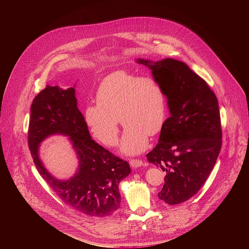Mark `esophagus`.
Listing matches in <instances>:
<instances>
[{"mask_svg":"<svg viewBox=\"0 0 249 249\" xmlns=\"http://www.w3.org/2000/svg\"><path fill=\"white\" fill-rule=\"evenodd\" d=\"M130 165L133 167V168H138V167H141L144 165V162L142 160H130Z\"/></svg>","mask_w":249,"mask_h":249,"instance_id":"esophagus-1","label":"esophagus"}]
</instances>
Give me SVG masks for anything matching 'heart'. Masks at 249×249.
<instances>
[{
	"instance_id": "b5f03b06",
	"label": "heart",
	"mask_w": 249,
	"mask_h": 249,
	"mask_svg": "<svg viewBox=\"0 0 249 249\" xmlns=\"http://www.w3.org/2000/svg\"><path fill=\"white\" fill-rule=\"evenodd\" d=\"M96 101L86 107L87 125L100 143L113 147L118 142L121 120L126 129L120 151L128 156L144 152L148 136L159 134L165 121V92L153 77L116 71L100 83Z\"/></svg>"
}]
</instances>
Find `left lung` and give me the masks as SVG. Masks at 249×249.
<instances>
[{
  "label": "left lung",
  "mask_w": 249,
  "mask_h": 249,
  "mask_svg": "<svg viewBox=\"0 0 249 249\" xmlns=\"http://www.w3.org/2000/svg\"><path fill=\"white\" fill-rule=\"evenodd\" d=\"M163 88L169 117L158 145L147 155L165 172L159 198L169 205L193 197L215 166L222 147L219 103L207 83L183 62L137 59Z\"/></svg>",
  "instance_id": "1"
}]
</instances>
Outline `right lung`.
<instances>
[{"label":"right lung","instance_id":"right-lung-1","mask_svg":"<svg viewBox=\"0 0 249 249\" xmlns=\"http://www.w3.org/2000/svg\"><path fill=\"white\" fill-rule=\"evenodd\" d=\"M28 147L38 172L54 192L70 207L90 217H106L119 209L118 185L131 168L91 139L86 120L78 108L75 88L63 89L47 86L31 104ZM54 134L69 138L79 159L74 177L56 179L39 157L42 142Z\"/></svg>","mask_w":249,"mask_h":249}]
</instances>
